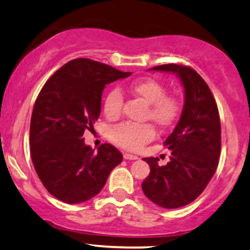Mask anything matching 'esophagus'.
Listing matches in <instances>:
<instances>
[{"mask_svg": "<svg viewBox=\"0 0 250 250\" xmlns=\"http://www.w3.org/2000/svg\"><path fill=\"white\" fill-rule=\"evenodd\" d=\"M123 158L129 159V161H134V159H137L138 158V156L131 155V154H128V152H125V154H123Z\"/></svg>", "mask_w": 250, "mask_h": 250, "instance_id": "obj_1", "label": "esophagus"}]
</instances>
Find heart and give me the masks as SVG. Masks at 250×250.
<instances>
[{"instance_id": "heart-1", "label": "heart", "mask_w": 250, "mask_h": 250, "mask_svg": "<svg viewBox=\"0 0 250 250\" xmlns=\"http://www.w3.org/2000/svg\"><path fill=\"white\" fill-rule=\"evenodd\" d=\"M131 91L141 96L149 104V119L155 121L161 127H170L177 121L182 112V104L179 99L173 95L165 94V87L151 78L134 81ZM123 107V93L119 87H113L107 92L104 100V114L109 119L120 116ZM156 130L150 123L121 122L114 125L110 131V137L117 146L129 150L142 148L146 143L155 137Z\"/></svg>"}]
</instances>
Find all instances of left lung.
<instances>
[{"mask_svg": "<svg viewBox=\"0 0 250 250\" xmlns=\"http://www.w3.org/2000/svg\"><path fill=\"white\" fill-rule=\"evenodd\" d=\"M152 70L176 73L184 87L185 101L176 128L164 142L171 152L169 163L158 165V157L143 159L150 173L142 190L156 205L178 208L199 197L218 167L220 116L211 89L193 68L165 64Z\"/></svg>", "mask_w": 250, "mask_h": 250, "instance_id": "left-lung-1", "label": "left lung"}]
</instances>
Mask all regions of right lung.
<instances>
[{
    "mask_svg": "<svg viewBox=\"0 0 250 250\" xmlns=\"http://www.w3.org/2000/svg\"><path fill=\"white\" fill-rule=\"evenodd\" d=\"M130 74L78 58L60 67L39 92L30 123L31 159L44 188L57 199L67 204L89 200L122 162L112 144H102L95 152L83 135L100 115L107 83Z\"/></svg>",
    "mask_w": 250,
    "mask_h": 250,
    "instance_id": "obj_1",
    "label": "right lung"
}]
</instances>
